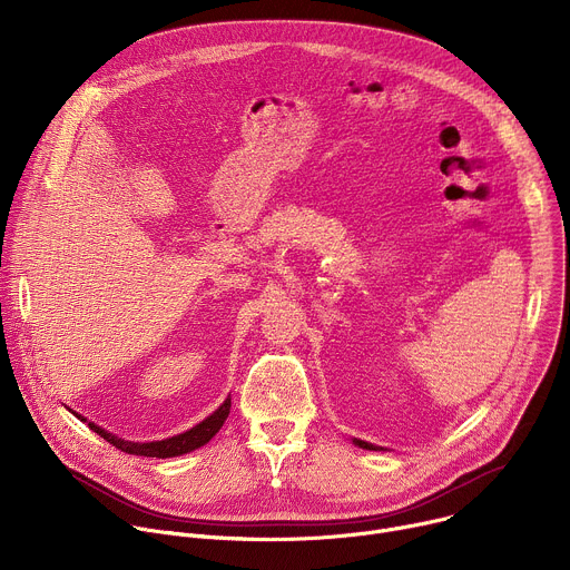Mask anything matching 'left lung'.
<instances>
[{
	"label": "left lung",
	"instance_id": "1",
	"mask_svg": "<svg viewBox=\"0 0 570 570\" xmlns=\"http://www.w3.org/2000/svg\"><path fill=\"white\" fill-rule=\"evenodd\" d=\"M354 444H356V446H361V449H370V451H372V449H376V446H372V444H367V442H363V440H354Z\"/></svg>",
	"mask_w": 570,
	"mask_h": 570
}]
</instances>
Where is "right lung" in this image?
Instances as JSON below:
<instances>
[{"label": "right lung", "instance_id": "add662e5", "mask_svg": "<svg viewBox=\"0 0 570 570\" xmlns=\"http://www.w3.org/2000/svg\"><path fill=\"white\" fill-rule=\"evenodd\" d=\"M229 396L218 405V411H214L207 420H203L200 424H196L194 429H189L187 433H180V435H174V438H167V440H159V442H128V440H121L108 431H104L101 426L83 420L80 415H76L80 422H88V426L101 435L106 442H110L112 446H117L119 451L124 453H130V455H144V458H176V455H183V453H189V451H196L200 449L203 444H207L218 431L220 426L225 424L227 415H229Z\"/></svg>", "mask_w": 570, "mask_h": 570}]
</instances>
